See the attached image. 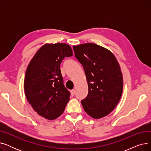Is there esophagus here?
Wrapping results in <instances>:
<instances>
[{"instance_id": "1", "label": "esophagus", "mask_w": 151, "mask_h": 151, "mask_svg": "<svg viewBox=\"0 0 151 151\" xmlns=\"http://www.w3.org/2000/svg\"><path fill=\"white\" fill-rule=\"evenodd\" d=\"M70 93H71V96H73L74 95H75V91L74 89L71 90V91H70Z\"/></svg>"}]
</instances>
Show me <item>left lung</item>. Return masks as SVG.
I'll use <instances>...</instances> for the list:
<instances>
[{
  "instance_id": "8db88e82",
  "label": "left lung",
  "mask_w": 151,
  "mask_h": 151,
  "mask_svg": "<svg viewBox=\"0 0 151 151\" xmlns=\"http://www.w3.org/2000/svg\"><path fill=\"white\" fill-rule=\"evenodd\" d=\"M76 59L84 70L88 96L81 101L86 113L93 119L108 115L118 104L123 91V76L114 55L92 43L73 46Z\"/></svg>"
}]
</instances>
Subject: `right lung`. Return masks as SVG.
<instances>
[{"instance_id": "1", "label": "right lung", "mask_w": 151, "mask_h": 151, "mask_svg": "<svg viewBox=\"0 0 151 151\" xmlns=\"http://www.w3.org/2000/svg\"><path fill=\"white\" fill-rule=\"evenodd\" d=\"M71 55L72 50L66 43H46L27 67L24 81L26 99L38 115L48 120L59 117L70 100L60 64L65 57Z\"/></svg>"}]
</instances>
